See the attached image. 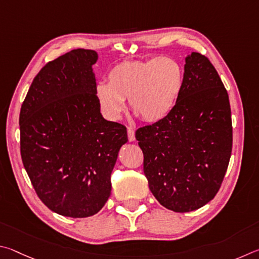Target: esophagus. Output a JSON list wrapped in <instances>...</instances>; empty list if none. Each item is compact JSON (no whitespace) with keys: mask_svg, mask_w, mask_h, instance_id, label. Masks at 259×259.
<instances>
[{"mask_svg":"<svg viewBox=\"0 0 259 259\" xmlns=\"http://www.w3.org/2000/svg\"><path fill=\"white\" fill-rule=\"evenodd\" d=\"M127 137H128L130 142L135 141V132H134V130H132V128L127 130Z\"/></svg>","mask_w":259,"mask_h":259,"instance_id":"34e87169","label":"esophagus"}]
</instances>
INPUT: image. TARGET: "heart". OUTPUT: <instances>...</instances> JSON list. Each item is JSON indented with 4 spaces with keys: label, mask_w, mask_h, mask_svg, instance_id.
I'll return each instance as SVG.
<instances>
[{
    "label": "heart",
    "mask_w": 259,
    "mask_h": 259,
    "mask_svg": "<svg viewBox=\"0 0 259 259\" xmlns=\"http://www.w3.org/2000/svg\"><path fill=\"white\" fill-rule=\"evenodd\" d=\"M183 89V70L171 58L118 63L108 74V84L99 83L95 97L103 116L118 120L128 100L130 109L142 120L164 119L178 103Z\"/></svg>",
    "instance_id": "heart-1"
}]
</instances>
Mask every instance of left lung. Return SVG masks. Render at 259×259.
Returning a JSON list of instances; mask_svg holds the SVG:
<instances>
[{
    "label": "left lung",
    "instance_id": "left-lung-1",
    "mask_svg": "<svg viewBox=\"0 0 259 259\" xmlns=\"http://www.w3.org/2000/svg\"><path fill=\"white\" fill-rule=\"evenodd\" d=\"M149 189L176 212L199 209L216 196L232 151L228 91L208 59L185 57L183 89L168 116L135 133Z\"/></svg>",
    "mask_w": 259,
    "mask_h": 259
}]
</instances>
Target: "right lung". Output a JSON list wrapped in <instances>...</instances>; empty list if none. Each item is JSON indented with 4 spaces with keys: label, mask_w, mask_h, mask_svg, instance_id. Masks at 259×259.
Returning a JSON list of instances; mask_svg holds the SVG:
<instances>
[{
    "label": "right lung",
    "mask_w": 259,
    "mask_h": 259,
    "mask_svg": "<svg viewBox=\"0 0 259 259\" xmlns=\"http://www.w3.org/2000/svg\"><path fill=\"white\" fill-rule=\"evenodd\" d=\"M98 53L77 49L47 63L21 106L20 152L38 198L59 215L93 216L111 192V171L127 139L104 119L95 97Z\"/></svg>",
    "instance_id": "obj_1"
}]
</instances>
